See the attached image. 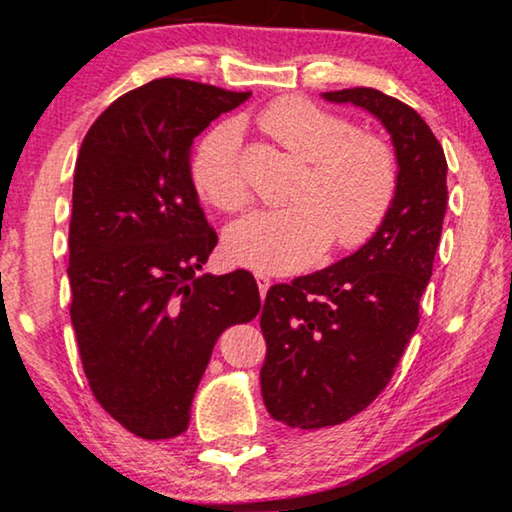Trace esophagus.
<instances>
[{"instance_id": "obj_1", "label": "esophagus", "mask_w": 512, "mask_h": 512, "mask_svg": "<svg viewBox=\"0 0 512 512\" xmlns=\"http://www.w3.org/2000/svg\"><path fill=\"white\" fill-rule=\"evenodd\" d=\"M256 284H258V291H261V298H265V293L270 289V277L263 275V272H256Z\"/></svg>"}]
</instances>
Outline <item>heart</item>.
I'll return each mask as SVG.
<instances>
[{
  "label": "heart",
  "mask_w": 512,
  "mask_h": 512,
  "mask_svg": "<svg viewBox=\"0 0 512 512\" xmlns=\"http://www.w3.org/2000/svg\"><path fill=\"white\" fill-rule=\"evenodd\" d=\"M258 125L307 163V170L291 195L293 205L254 212L228 230L230 261L286 275L317 261L331 240L340 251L373 240L396 202L394 149L303 97L268 104L258 114ZM191 179L195 191L223 212L249 205L240 125L226 121L200 139L191 158Z\"/></svg>",
  "instance_id": "b5f03b06"
}]
</instances>
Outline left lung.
<instances>
[{
	"label": "left lung",
	"instance_id": "1",
	"mask_svg": "<svg viewBox=\"0 0 512 512\" xmlns=\"http://www.w3.org/2000/svg\"><path fill=\"white\" fill-rule=\"evenodd\" d=\"M324 97L380 118L396 149L398 193L384 226L356 254L265 296L263 401L293 429L347 422L387 387L417 331L447 207L443 146L415 109L375 88Z\"/></svg>",
	"mask_w": 512,
	"mask_h": 512
}]
</instances>
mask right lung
I'll return each mask as SVG.
<instances>
[{
	"label": "right lung",
	"instance_id": "1",
	"mask_svg": "<svg viewBox=\"0 0 512 512\" xmlns=\"http://www.w3.org/2000/svg\"><path fill=\"white\" fill-rule=\"evenodd\" d=\"M249 95L156 79L118 97L76 158L69 314L90 391L139 438L188 429L219 335L261 310L251 272L198 275L219 237L188 158L193 139Z\"/></svg>",
	"mask_w": 512,
	"mask_h": 512
}]
</instances>
